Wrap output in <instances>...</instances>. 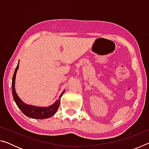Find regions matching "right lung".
<instances>
[{
	"label": "right lung",
	"mask_w": 149,
	"mask_h": 149,
	"mask_svg": "<svg viewBox=\"0 0 149 149\" xmlns=\"http://www.w3.org/2000/svg\"><path fill=\"white\" fill-rule=\"evenodd\" d=\"M18 68L19 63L14 71L12 81V95H13L14 99L15 100V102H16L17 106L25 115L29 118H35V119H45V118L51 117L52 116H53L55 113L56 112L58 108H59L60 97H62V95H63L64 92L60 95L59 97L60 99L56 100L54 104L50 106L49 107H37L25 104V103L22 102V100L19 99V97L17 95L16 91H15V79H16V75Z\"/></svg>",
	"instance_id": "add662e5"
}]
</instances>
